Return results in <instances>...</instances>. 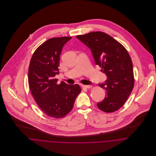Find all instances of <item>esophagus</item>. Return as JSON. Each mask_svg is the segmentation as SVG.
<instances>
[{
    "label": "esophagus",
    "instance_id": "1",
    "mask_svg": "<svg viewBox=\"0 0 156 156\" xmlns=\"http://www.w3.org/2000/svg\"><path fill=\"white\" fill-rule=\"evenodd\" d=\"M83 87L85 88H91L93 87V86L91 85H82Z\"/></svg>",
    "mask_w": 156,
    "mask_h": 156
}]
</instances>
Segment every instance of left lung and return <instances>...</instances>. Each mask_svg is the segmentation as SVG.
<instances>
[{
  "instance_id": "8db88e82",
  "label": "left lung",
  "mask_w": 156,
  "mask_h": 156,
  "mask_svg": "<svg viewBox=\"0 0 156 156\" xmlns=\"http://www.w3.org/2000/svg\"><path fill=\"white\" fill-rule=\"evenodd\" d=\"M76 37L91 51L95 63L107 76L99 86L106 91L105 99L97 103L105 112H112L126 103L134 87L131 58L120 43L103 32H91Z\"/></svg>"
}]
</instances>
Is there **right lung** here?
<instances>
[{
  "mask_svg": "<svg viewBox=\"0 0 156 156\" xmlns=\"http://www.w3.org/2000/svg\"><path fill=\"white\" fill-rule=\"evenodd\" d=\"M71 37L51 38L41 45L31 58L28 71V83L31 94L41 109L47 115L61 118L73 109L81 91L77 84L64 82L57 84L59 56L65 44Z\"/></svg>",
  "mask_w": 156,
  "mask_h": 156,
  "instance_id": "add662e5",
  "label": "right lung"
}]
</instances>
